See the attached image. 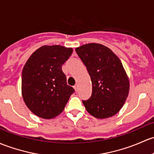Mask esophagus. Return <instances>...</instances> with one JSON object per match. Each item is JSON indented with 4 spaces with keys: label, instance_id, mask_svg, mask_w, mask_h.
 I'll list each match as a JSON object with an SVG mask.
<instances>
[{
    "label": "esophagus",
    "instance_id": "esophagus-1",
    "mask_svg": "<svg viewBox=\"0 0 154 154\" xmlns=\"http://www.w3.org/2000/svg\"><path fill=\"white\" fill-rule=\"evenodd\" d=\"M74 89H75L76 91H78V85H74Z\"/></svg>",
    "mask_w": 154,
    "mask_h": 154
}]
</instances>
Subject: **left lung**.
<instances>
[{
	"mask_svg": "<svg viewBox=\"0 0 154 154\" xmlns=\"http://www.w3.org/2000/svg\"><path fill=\"white\" fill-rule=\"evenodd\" d=\"M75 51L86 66L92 82L91 97L82 100L87 111L98 119L115 115L123 106L130 87L120 60L99 43L82 45Z\"/></svg>",
	"mask_w": 154,
	"mask_h": 154,
	"instance_id": "left-lung-1",
	"label": "left lung"
}]
</instances>
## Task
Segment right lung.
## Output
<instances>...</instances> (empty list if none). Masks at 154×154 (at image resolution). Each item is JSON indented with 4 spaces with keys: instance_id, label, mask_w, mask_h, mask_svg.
<instances>
[{
    "instance_id": "obj_1",
    "label": "right lung",
    "mask_w": 154,
    "mask_h": 154,
    "mask_svg": "<svg viewBox=\"0 0 154 154\" xmlns=\"http://www.w3.org/2000/svg\"><path fill=\"white\" fill-rule=\"evenodd\" d=\"M73 49L59 45L43 46L26 63L22 72V96L29 109L39 117L52 119L63 111L74 89L67 85L63 64Z\"/></svg>"
}]
</instances>
